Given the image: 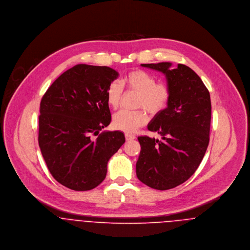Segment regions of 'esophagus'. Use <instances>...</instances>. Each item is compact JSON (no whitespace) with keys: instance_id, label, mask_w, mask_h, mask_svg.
Masks as SVG:
<instances>
[{"instance_id":"34e87169","label":"esophagus","mask_w":250,"mask_h":250,"mask_svg":"<svg viewBox=\"0 0 250 250\" xmlns=\"http://www.w3.org/2000/svg\"><path fill=\"white\" fill-rule=\"evenodd\" d=\"M125 139H126V141H133V140H135L136 139V137L135 136H133V135H130V134H125Z\"/></svg>"}]
</instances>
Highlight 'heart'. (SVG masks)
<instances>
[{
  "mask_svg": "<svg viewBox=\"0 0 250 250\" xmlns=\"http://www.w3.org/2000/svg\"><path fill=\"white\" fill-rule=\"evenodd\" d=\"M122 84L139 94L137 107L147 110L151 115H158L168 105L171 91L169 85L165 82H157L155 76L141 69H136L126 74ZM119 82H111L106 91L107 105L113 109L120 106L123 87ZM145 110H120L113 115L112 125L116 130L125 133H134L144 126L148 121Z\"/></svg>",
  "mask_w": 250,
  "mask_h": 250,
  "instance_id": "1",
  "label": "heart"
}]
</instances>
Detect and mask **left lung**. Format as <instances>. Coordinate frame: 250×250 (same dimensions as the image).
<instances>
[{
    "label": "left lung",
    "mask_w": 250,
    "mask_h": 250,
    "mask_svg": "<svg viewBox=\"0 0 250 250\" xmlns=\"http://www.w3.org/2000/svg\"><path fill=\"white\" fill-rule=\"evenodd\" d=\"M170 62L146 63L143 67L166 75L171 95L167 108L155 115L147 128L162 140L139 137L142 150L136 170L146 186L166 190L186 182L199 167L207 147L211 126L210 93L200 77L189 67Z\"/></svg>",
    "instance_id": "left-lung-1"
}]
</instances>
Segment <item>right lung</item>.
Masks as SVG:
<instances>
[{"label": "right lung", "instance_id": "add662e5", "mask_svg": "<svg viewBox=\"0 0 250 250\" xmlns=\"http://www.w3.org/2000/svg\"><path fill=\"white\" fill-rule=\"evenodd\" d=\"M118 76L107 66L77 64L41 99L39 147L52 176L70 189L83 191L100 185L108 160L125 143L122 132L100 133L111 120L107 86Z\"/></svg>", "mask_w": 250, "mask_h": 250}]
</instances>
